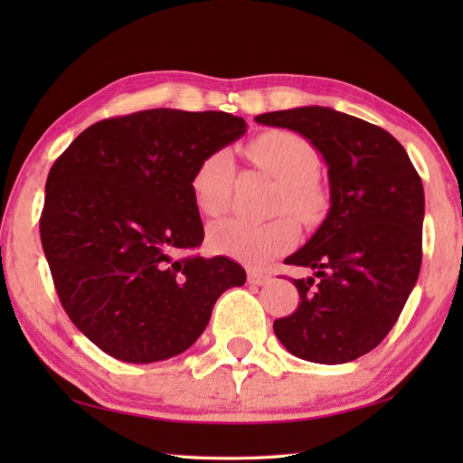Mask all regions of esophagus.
Masks as SVG:
<instances>
[{
  "label": "esophagus",
  "mask_w": 463,
  "mask_h": 463,
  "mask_svg": "<svg viewBox=\"0 0 463 463\" xmlns=\"http://www.w3.org/2000/svg\"><path fill=\"white\" fill-rule=\"evenodd\" d=\"M270 282V274H264L259 270H249V284L254 287H264V284Z\"/></svg>",
  "instance_id": "esophagus-1"
}]
</instances>
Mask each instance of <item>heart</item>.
Wrapping results in <instances>:
<instances>
[{
	"label": "heart",
	"instance_id": "heart-1",
	"mask_svg": "<svg viewBox=\"0 0 463 463\" xmlns=\"http://www.w3.org/2000/svg\"><path fill=\"white\" fill-rule=\"evenodd\" d=\"M254 165L280 183L279 211H290L300 221L312 222L326 206V194L314 179L318 173V155L304 137L290 131H269L249 145ZM234 163L229 151H214L196 165L191 179L193 201L203 214L216 216L226 211L231 199ZM298 241V226L288 216L254 224L239 219L214 222L209 229V244L214 252L260 269L288 252Z\"/></svg>",
	"mask_w": 463,
	"mask_h": 463
}]
</instances>
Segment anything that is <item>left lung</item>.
Returning a JSON list of instances; mask_svg holds the SVG:
<instances>
[{"mask_svg": "<svg viewBox=\"0 0 463 463\" xmlns=\"http://www.w3.org/2000/svg\"><path fill=\"white\" fill-rule=\"evenodd\" d=\"M257 123L300 133L328 165L330 211L284 260L314 270L294 279L300 302L274 320L294 356L352 362L394 326L421 267L424 186L404 146L382 127L330 107H298Z\"/></svg>", "mask_w": 463, "mask_h": 463, "instance_id": "8db88e82", "label": "left lung"}]
</instances>
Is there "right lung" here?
Masks as SVG:
<instances>
[{
  "label": "right lung",
  "mask_w": 463,
  "mask_h": 463,
  "mask_svg": "<svg viewBox=\"0 0 463 463\" xmlns=\"http://www.w3.org/2000/svg\"><path fill=\"white\" fill-rule=\"evenodd\" d=\"M247 133L222 111L149 109L95 123L53 163L39 221L67 317L109 356L149 364L201 336L216 298L242 287L231 259L201 247L191 179L206 155Z\"/></svg>",
  "instance_id": "right-lung-1"
}]
</instances>
